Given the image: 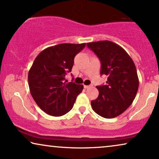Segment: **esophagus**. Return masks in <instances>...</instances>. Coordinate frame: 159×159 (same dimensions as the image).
<instances>
[{"instance_id":"obj_1","label":"esophagus","mask_w":159,"mask_h":159,"mask_svg":"<svg viewBox=\"0 0 159 159\" xmlns=\"http://www.w3.org/2000/svg\"><path fill=\"white\" fill-rule=\"evenodd\" d=\"M84 88H85V89H88V88L92 87V86H91V85H84Z\"/></svg>"}]
</instances>
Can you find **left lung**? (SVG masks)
<instances>
[{
    "label": "left lung",
    "instance_id": "left-lung-1",
    "mask_svg": "<svg viewBox=\"0 0 159 159\" xmlns=\"http://www.w3.org/2000/svg\"><path fill=\"white\" fill-rule=\"evenodd\" d=\"M101 62V75H106L105 85L97 86L99 96L91 101L95 113L113 118L124 113L132 105L139 87V78L132 59L119 45L100 41L86 43Z\"/></svg>",
    "mask_w": 159,
    "mask_h": 159
}]
</instances>
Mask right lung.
<instances>
[{"label":"right lung","instance_id":"right-lung-1","mask_svg":"<svg viewBox=\"0 0 159 159\" xmlns=\"http://www.w3.org/2000/svg\"><path fill=\"white\" fill-rule=\"evenodd\" d=\"M86 43H61L50 46L36 57L28 73L30 92L42 111L61 116L70 111L84 86L65 80L74 58Z\"/></svg>","mask_w":159,"mask_h":159}]
</instances>
